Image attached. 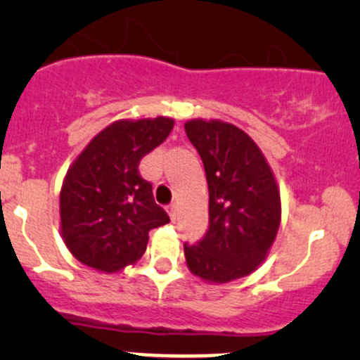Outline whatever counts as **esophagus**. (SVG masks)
Masks as SVG:
<instances>
[{
	"label": "esophagus",
	"instance_id": "1",
	"mask_svg": "<svg viewBox=\"0 0 360 360\" xmlns=\"http://www.w3.org/2000/svg\"><path fill=\"white\" fill-rule=\"evenodd\" d=\"M167 212H169V216H170V219H176V216H177V205L176 203H170V205H167Z\"/></svg>",
	"mask_w": 360,
	"mask_h": 360
}]
</instances>
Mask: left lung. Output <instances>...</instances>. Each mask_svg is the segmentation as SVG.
Returning a JSON list of instances; mask_svg holds the SVG:
<instances>
[{"label":"left lung","instance_id":"8db88e82","mask_svg":"<svg viewBox=\"0 0 360 360\" xmlns=\"http://www.w3.org/2000/svg\"><path fill=\"white\" fill-rule=\"evenodd\" d=\"M184 130L200 155L209 186V230L197 245L184 244V256L191 274L226 284L266 259L281 224V191L244 130L202 118L184 123Z\"/></svg>","mask_w":360,"mask_h":360}]
</instances>
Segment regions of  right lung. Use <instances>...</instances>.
I'll use <instances>...</instances> for the list:
<instances>
[{"instance_id":"right-lung-1","label":"right lung","mask_w":360,"mask_h":360,"mask_svg":"<svg viewBox=\"0 0 360 360\" xmlns=\"http://www.w3.org/2000/svg\"><path fill=\"white\" fill-rule=\"evenodd\" d=\"M172 127L167 116L118 120L69 167L60 188V230L79 263L116 274L141 259L150 230L169 223L151 183L141 177L139 162Z\"/></svg>"}]
</instances>
